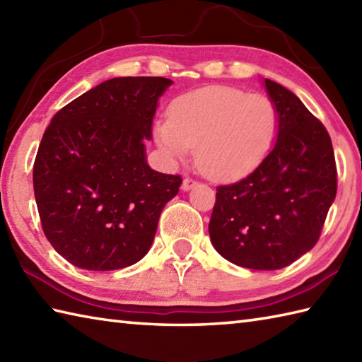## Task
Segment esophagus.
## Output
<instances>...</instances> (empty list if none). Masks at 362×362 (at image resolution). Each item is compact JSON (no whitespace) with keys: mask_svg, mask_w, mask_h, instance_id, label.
Instances as JSON below:
<instances>
[{"mask_svg":"<svg viewBox=\"0 0 362 362\" xmlns=\"http://www.w3.org/2000/svg\"><path fill=\"white\" fill-rule=\"evenodd\" d=\"M193 187H196V182L193 179H185L182 182V189L183 191H189Z\"/></svg>","mask_w":362,"mask_h":362,"instance_id":"34e87169","label":"esophagus"}]
</instances>
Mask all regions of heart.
Masks as SVG:
<instances>
[{"mask_svg": "<svg viewBox=\"0 0 362 362\" xmlns=\"http://www.w3.org/2000/svg\"><path fill=\"white\" fill-rule=\"evenodd\" d=\"M278 132L270 98L228 86L202 88L182 95L169 119L153 129L155 143L169 160H185L191 146L201 171L215 180L251 173L264 160Z\"/></svg>", "mask_w": 362, "mask_h": 362, "instance_id": "heart-1", "label": "heart"}]
</instances>
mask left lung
Returning a JSON list of instances; mask_svg holds the SVG:
<instances>
[{"label": "left lung", "mask_w": 362, "mask_h": 362, "mask_svg": "<svg viewBox=\"0 0 362 362\" xmlns=\"http://www.w3.org/2000/svg\"><path fill=\"white\" fill-rule=\"evenodd\" d=\"M276 141L254 171L216 189L211 245L232 264L279 270L313 250L337 189L331 138L292 90L265 78Z\"/></svg>", "instance_id": "left-lung-1"}]
</instances>
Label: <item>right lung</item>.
I'll return each mask as SVG.
<instances>
[{
    "label": "right lung",
    "instance_id": "add662e5",
    "mask_svg": "<svg viewBox=\"0 0 362 362\" xmlns=\"http://www.w3.org/2000/svg\"><path fill=\"white\" fill-rule=\"evenodd\" d=\"M161 76L111 78L56 112L34 161V196L45 237L70 264L90 272L130 267L151 250L179 175L148 166L146 141Z\"/></svg>",
    "mask_w": 362,
    "mask_h": 362
}]
</instances>
